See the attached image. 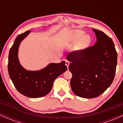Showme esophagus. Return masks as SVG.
Masks as SVG:
<instances>
[{
	"mask_svg": "<svg viewBox=\"0 0 123 123\" xmlns=\"http://www.w3.org/2000/svg\"><path fill=\"white\" fill-rule=\"evenodd\" d=\"M69 64H70L69 62L68 61H66V62H65V65H66V66H67L68 68H69Z\"/></svg>",
	"mask_w": 123,
	"mask_h": 123,
	"instance_id": "esophagus-1",
	"label": "esophagus"
}]
</instances>
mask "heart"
Here are the masks:
<instances>
[{"label": "heart", "mask_w": 123, "mask_h": 123, "mask_svg": "<svg viewBox=\"0 0 123 123\" xmlns=\"http://www.w3.org/2000/svg\"><path fill=\"white\" fill-rule=\"evenodd\" d=\"M84 35V32L82 31L77 30L74 31L68 39L66 40V43L68 44H72L79 40L75 46L74 50L77 52L81 51L88 47L91 42V38L90 36L88 35H85L83 37Z\"/></svg>", "instance_id": "obj_1"}]
</instances>
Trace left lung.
<instances>
[{
  "mask_svg": "<svg viewBox=\"0 0 123 123\" xmlns=\"http://www.w3.org/2000/svg\"><path fill=\"white\" fill-rule=\"evenodd\" d=\"M97 36L93 46L68 55L69 69L72 74L70 87L78 97H98L112 83L115 78L117 54L111 37L101 31L92 29Z\"/></svg>",
  "mask_w": 123,
  "mask_h": 123,
  "instance_id": "left-lung-1",
  "label": "left lung"
}]
</instances>
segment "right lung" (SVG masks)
Here are the masks:
<instances>
[{"instance_id": "add662e5", "label": "right lung", "mask_w": 123, "mask_h": 123, "mask_svg": "<svg viewBox=\"0 0 123 123\" xmlns=\"http://www.w3.org/2000/svg\"><path fill=\"white\" fill-rule=\"evenodd\" d=\"M31 32L28 31L16 37L8 54V71L17 91L29 98H39L50 92L57 77L67 70L65 62L50 63L37 71L27 70L21 65L18 52L21 42Z\"/></svg>"}]
</instances>
